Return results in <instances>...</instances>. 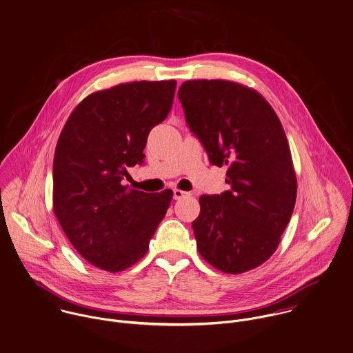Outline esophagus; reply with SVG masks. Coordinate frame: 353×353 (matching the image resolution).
<instances>
[{"label":"esophagus","mask_w":353,"mask_h":353,"mask_svg":"<svg viewBox=\"0 0 353 353\" xmlns=\"http://www.w3.org/2000/svg\"><path fill=\"white\" fill-rule=\"evenodd\" d=\"M190 194L188 192H185V191H181V190H173V199H176V200H179V199H183V197H185V196H188Z\"/></svg>","instance_id":"1"}]
</instances>
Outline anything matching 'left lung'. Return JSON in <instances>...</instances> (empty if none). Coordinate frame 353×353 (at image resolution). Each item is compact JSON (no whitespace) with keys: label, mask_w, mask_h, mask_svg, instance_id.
Returning a JSON list of instances; mask_svg holds the SVG:
<instances>
[{"label":"left lung","mask_w":353,"mask_h":353,"mask_svg":"<svg viewBox=\"0 0 353 353\" xmlns=\"http://www.w3.org/2000/svg\"><path fill=\"white\" fill-rule=\"evenodd\" d=\"M179 100L212 165L228 166L230 190L199 197L192 222L200 256L225 274L265 263L296 200V174L283 125L254 89L226 79H190Z\"/></svg>","instance_id":"left-lung-1"}]
</instances>
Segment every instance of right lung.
Masks as SVG:
<instances>
[{"label": "right lung", "instance_id": "1", "mask_svg": "<svg viewBox=\"0 0 353 353\" xmlns=\"http://www.w3.org/2000/svg\"><path fill=\"white\" fill-rule=\"evenodd\" d=\"M176 81H134L85 97L68 119L54 156L52 208L90 264L120 272L139 261L173 192L146 194L121 180L145 159L150 130L168 117Z\"/></svg>", "mask_w": 353, "mask_h": 353}]
</instances>
